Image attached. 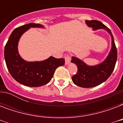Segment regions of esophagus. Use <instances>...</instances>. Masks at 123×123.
<instances>
[{
  "label": "esophagus",
  "instance_id": "1",
  "mask_svg": "<svg viewBox=\"0 0 123 123\" xmlns=\"http://www.w3.org/2000/svg\"><path fill=\"white\" fill-rule=\"evenodd\" d=\"M70 61H71V57L69 55H67L65 57V64H68L70 62Z\"/></svg>",
  "mask_w": 123,
  "mask_h": 123
}]
</instances>
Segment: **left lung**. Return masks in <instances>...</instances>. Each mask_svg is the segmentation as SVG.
<instances>
[{
	"label": "left lung",
	"instance_id": "obj_1",
	"mask_svg": "<svg viewBox=\"0 0 123 123\" xmlns=\"http://www.w3.org/2000/svg\"><path fill=\"white\" fill-rule=\"evenodd\" d=\"M86 24L93 31L103 29L107 31L112 37V48L106 59L96 66L87 65L78 58L73 57L71 62L75 64L78 68L77 73L72 77L73 83L84 88L93 87L103 83L109 79L114 69L117 58V52L114 39L111 30L98 20H86Z\"/></svg>",
	"mask_w": 123,
	"mask_h": 123
}]
</instances>
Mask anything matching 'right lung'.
Instances as JSON below:
<instances>
[{"instance_id":"add662e5","label":"right lung","mask_w":123,"mask_h":123,"mask_svg":"<svg viewBox=\"0 0 123 123\" xmlns=\"http://www.w3.org/2000/svg\"><path fill=\"white\" fill-rule=\"evenodd\" d=\"M31 27L43 26L31 23L16 28L5 46L4 58L9 72L15 80L28 87H40L51 80L55 70L63 66L65 60L52 56L43 61L28 62L23 59L18 54V43L22 34Z\"/></svg>"}]
</instances>
